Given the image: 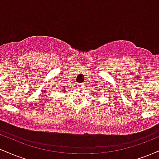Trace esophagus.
<instances>
[{"label": "esophagus", "instance_id": "obj_1", "mask_svg": "<svg viewBox=\"0 0 159 159\" xmlns=\"http://www.w3.org/2000/svg\"><path fill=\"white\" fill-rule=\"evenodd\" d=\"M77 85H78V87H79V88H82V87H83V86H84L83 84H78Z\"/></svg>", "mask_w": 159, "mask_h": 159}]
</instances>
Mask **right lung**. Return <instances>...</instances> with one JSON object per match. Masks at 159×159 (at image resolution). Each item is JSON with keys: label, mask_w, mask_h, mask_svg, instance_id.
I'll return each instance as SVG.
<instances>
[{"label": "right lung", "mask_w": 159, "mask_h": 159, "mask_svg": "<svg viewBox=\"0 0 159 159\" xmlns=\"http://www.w3.org/2000/svg\"><path fill=\"white\" fill-rule=\"evenodd\" d=\"M63 89H65V87H64V88H63ZM67 90H68V89H67Z\"/></svg>", "instance_id": "right-lung-1"}]
</instances>
